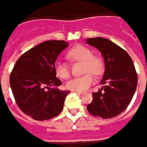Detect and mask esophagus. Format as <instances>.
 Here are the masks:
<instances>
[{
  "label": "esophagus",
  "instance_id": "esophagus-1",
  "mask_svg": "<svg viewBox=\"0 0 147 147\" xmlns=\"http://www.w3.org/2000/svg\"><path fill=\"white\" fill-rule=\"evenodd\" d=\"M75 92H76L77 94H78V95H81V94H82V92H78V91H75Z\"/></svg>",
  "mask_w": 147,
  "mask_h": 147
}]
</instances>
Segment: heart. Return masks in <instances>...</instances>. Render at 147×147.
Segmentation results:
<instances>
[{"label":"heart","instance_id":"1","mask_svg":"<svg viewBox=\"0 0 147 147\" xmlns=\"http://www.w3.org/2000/svg\"><path fill=\"white\" fill-rule=\"evenodd\" d=\"M68 58L73 61L82 62V71L87 73L81 77L74 78L66 83V88L73 91L82 92L87 90L94 82V77L100 75L104 71V62L98 55H94L91 49L85 46H77L67 53ZM55 72L59 78L66 79L70 75L68 65L62 61L57 60L55 65Z\"/></svg>","mask_w":147,"mask_h":147}]
</instances>
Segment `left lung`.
<instances>
[{"label": "left lung", "instance_id": "1", "mask_svg": "<svg viewBox=\"0 0 147 147\" xmlns=\"http://www.w3.org/2000/svg\"><path fill=\"white\" fill-rule=\"evenodd\" d=\"M87 43L101 52L105 70L104 86L92 93V101L87 106L93 116L110 119L126 110L138 85V74L132 58L120 47L103 37L88 38Z\"/></svg>", "mask_w": 147, "mask_h": 147}]
</instances>
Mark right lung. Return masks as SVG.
<instances>
[{
    "label": "right lung",
    "instance_id": "obj_1",
    "mask_svg": "<svg viewBox=\"0 0 147 147\" xmlns=\"http://www.w3.org/2000/svg\"><path fill=\"white\" fill-rule=\"evenodd\" d=\"M68 46L58 40L41 43L23 54L10 73L9 85L16 104L35 120L51 119L63 110L70 92L53 88L62 84L56 78L55 62Z\"/></svg>",
    "mask_w": 147,
    "mask_h": 147
}]
</instances>
